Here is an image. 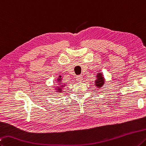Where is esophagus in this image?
<instances>
[{"instance_id": "esophagus-1", "label": "esophagus", "mask_w": 146, "mask_h": 146, "mask_svg": "<svg viewBox=\"0 0 146 146\" xmlns=\"http://www.w3.org/2000/svg\"><path fill=\"white\" fill-rule=\"evenodd\" d=\"M76 80L78 82H81L83 80V76H82V75H77L76 77Z\"/></svg>"}]
</instances>
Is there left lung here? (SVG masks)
Returning a JSON list of instances; mask_svg holds the SVG:
<instances>
[{"label":"left lung","mask_w":146,"mask_h":146,"mask_svg":"<svg viewBox=\"0 0 146 146\" xmlns=\"http://www.w3.org/2000/svg\"><path fill=\"white\" fill-rule=\"evenodd\" d=\"M105 83V79L103 76V74L98 73L96 75V80H95V85L98 88H101Z\"/></svg>","instance_id":"1"}]
</instances>
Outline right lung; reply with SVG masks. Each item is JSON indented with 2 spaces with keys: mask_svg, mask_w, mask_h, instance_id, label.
Listing matches in <instances>:
<instances>
[{
  "mask_svg": "<svg viewBox=\"0 0 146 146\" xmlns=\"http://www.w3.org/2000/svg\"><path fill=\"white\" fill-rule=\"evenodd\" d=\"M57 82H58V84H59V85H58V86L57 87V89H56V92H61L62 91V88L63 87H64V86H65V84H62V78H61V76H59V78L58 79H57Z\"/></svg>",
  "mask_w": 146,
  "mask_h": 146,
  "instance_id": "1",
  "label": "right lung"
}]
</instances>
